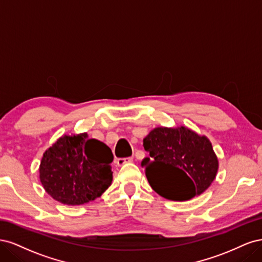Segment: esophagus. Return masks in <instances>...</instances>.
I'll return each mask as SVG.
<instances>
[{
  "mask_svg": "<svg viewBox=\"0 0 262 262\" xmlns=\"http://www.w3.org/2000/svg\"><path fill=\"white\" fill-rule=\"evenodd\" d=\"M132 162H133V157H125V158H118L116 163L118 166H123L125 164H129Z\"/></svg>",
  "mask_w": 262,
  "mask_h": 262,
  "instance_id": "esophagus-1",
  "label": "esophagus"
}]
</instances>
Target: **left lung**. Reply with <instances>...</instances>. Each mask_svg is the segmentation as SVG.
<instances>
[{
	"instance_id": "left-lung-1",
	"label": "left lung",
	"mask_w": 262,
	"mask_h": 262,
	"mask_svg": "<svg viewBox=\"0 0 262 262\" xmlns=\"http://www.w3.org/2000/svg\"><path fill=\"white\" fill-rule=\"evenodd\" d=\"M142 161L150 187L165 199L187 201L215 179L219 161L210 140L186 126L155 128L143 140Z\"/></svg>"
}]
</instances>
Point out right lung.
Masks as SVG:
<instances>
[{"label": "right lung", "instance_id": "right-lung-1", "mask_svg": "<svg viewBox=\"0 0 262 262\" xmlns=\"http://www.w3.org/2000/svg\"><path fill=\"white\" fill-rule=\"evenodd\" d=\"M114 155L87 133L63 136L43 153L39 177L54 200L68 205L93 201L112 185Z\"/></svg>", "mask_w": 262, "mask_h": 262}]
</instances>
